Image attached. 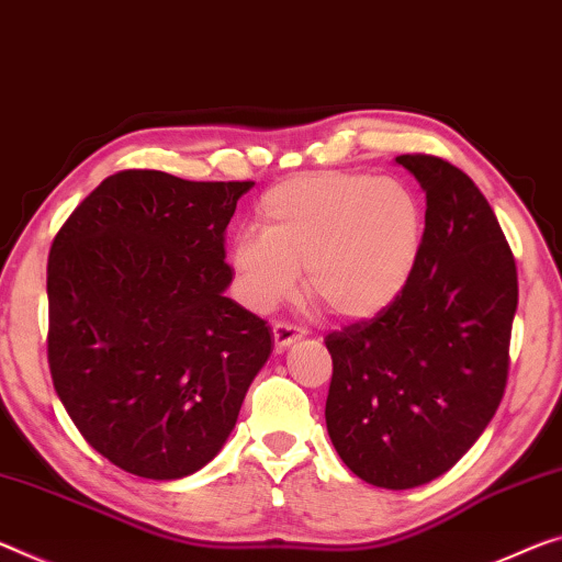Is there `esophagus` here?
<instances>
[{"label":"esophagus","instance_id":"34e87169","mask_svg":"<svg viewBox=\"0 0 562 562\" xmlns=\"http://www.w3.org/2000/svg\"><path fill=\"white\" fill-rule=\"evenodd\" d=\"M272 335H274V347H278V350H288L292 342H297V340H302V337H305V329L292 327L288 323H274Z\"/></svg>","mask_w":562,"mask_h":562}]
</instances>
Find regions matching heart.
Masks as SVG:
<instances>
[{
    "label": "heart",
    "mask_w": 562,
    "mask_h": 562,
    "mask_svg": "<svg viewBox=\"0 0 562 562\" xmlns=\"http://www.w3.org/2000/svg\"><path fill=\"white\" fill-rule=\"evenodd\" d=\"M260 233H239L227 265L239 297L270 313L297 290L342 319L380 315L403 295L423 252L425 215L403 182L360 172L288 180L260 200Z\"/></svg>",
    "instance_id": "heart-1"
}]
</instances>
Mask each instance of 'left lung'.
I'll list each match as a JSON object with an SVG mask.
<instances>
[{
	"label": "left lung",
	"instance_id": "8db88e82",
	"mask_svg": "<svg viewBox=\"0 0 562 562\" xmlns=\"http://www.w3.org/2000/svg\"><path fill=\"white\" fill-rule=\"evenodd\" d=\"M425 192L417 267L393 305L329 333L325 420L364 483H430L473 448L507 380L518 272L493 207L440 157L400 155Z\"/></svg>",
	"mask_w": 562,
	"mask_h": 562
}]
</instances>
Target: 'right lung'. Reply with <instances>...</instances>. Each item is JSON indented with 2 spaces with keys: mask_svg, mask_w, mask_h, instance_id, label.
I'll return each mask as SVG.
<instances>
[{
  "mask_svg": "<svg viewBox=\"0 0 562 562\" xmlns=\"http://www.w3.org/2000/svg\"><path fill=\"white\" fill-rule=\"evenodd\" d=\"M252 184L124 169L52 243V382L124 473L177 480L207 465L270 358L265 319L225 297V229Z\"/></svg>",
  "mask_w": 562,
  "mask_h": 562,
  "instance_id": "right-lung-1",
  "label": "right lung"
}]
</instances>
